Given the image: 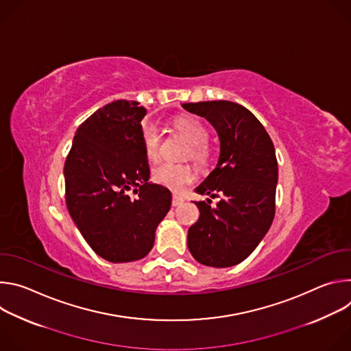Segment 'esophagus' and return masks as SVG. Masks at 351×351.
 <instances>
[{
    "label": "esophagus",
    "mask_w": 351,
    "mask_h": 351,
    "mask_svg": "<svg viewBox=\"0 0 351 351\" xmlns=\"http://www.w3.org/2000/svg\"><path fill=\"white\" fill-rule=\"evenodd\" d=\"M183 203V198L179 195V194H173V197H172V206L173 207H178V206H180Z\"/></svg>",
    "instance_id": "obj_1"
}]
</instances>
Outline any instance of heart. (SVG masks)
I'll return each mask as SVG.
<instances>
[{
  "mask_svg": "<svg viewBox=\"0 0 351 351\" xmlns=\"http://www.w3.org/2000/svg\"><path fill=\"white\" fill-rule=\"evenodd\" d=\"M173 128L189 141L184 158H191L195 165L202 169L210 167L213 161V152L206 143L208 133L204 125L193 118H178L173 122ZM143 145L145 156L149 161L160 158V136L152 125H144L141 130ZM195 179V172L191 164H160L152 172V180L169 190L179 191L183 186L191 183Z\"/></svg>",
  "mask_w": 351,
  "mask_h": 351,
  "instance_id": "obj_1",
  "label": "heart"
}]
</instances>
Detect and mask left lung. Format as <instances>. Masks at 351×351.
<instances>
[{
	"instance_id": "left-lung-1",
	"label": "left lung",
	"mask_w": 351,
	"mask_h": 351,
	"mask_svg": "<svg viewBox=\"0 0 351 351\" xmlns=\"http://www.w3.org/2000/svg\"><path fill=\"white\" fill-rule=\"evenodd\" d=\"M183 108L206 118L217 130L221 153L215 169L195 187L211 199L194 202L198 221L190 226L187 245L203 265L233 267L252 254L275 217L278 161L274 143L261 122L240 104L186 103Z\"/></svg>"
}]
</instances>
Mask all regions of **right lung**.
Instances as JSON below:
<instances>
[{
    "label": "right lung",
    "instance_id": "obj_1",
    "mask_svg": "<svg viewBox=\"0 0 351 351\" xmlns=\"http://www.w3.org/2000/svg\"><path fill=\"white\" fill-rule=\"evenodd\" d=\"M145 114L128 99L97 110L77 128L65 161L68 211L88 245L111 263L145 257L172 203L167 187L148 183ZM130 189L137 197L127 194Z\"/></svg>",
    "mask_w": 351,
    "mask_h": 351
}]
</instances>
